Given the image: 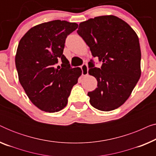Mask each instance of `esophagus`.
<instances>
[{
	"label": "esophagus",
	"mask_w": 156,
	"mask_h": 156,
	"mask_svg": "<svg viewBox=\"0 0 156 156\" xmlns=\"http://www.w3.org/2000/svg\"><path fill=\"white\" fill-rule=\"evenodd\" d=\"M81 69H82V75H87L88 74V66H87V64H83L81 67Z\"/></svg>",
	"instance_id": "34e87169"
}]
</instances>
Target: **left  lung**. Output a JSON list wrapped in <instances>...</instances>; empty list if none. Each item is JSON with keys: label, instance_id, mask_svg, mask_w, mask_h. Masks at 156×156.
<instances>
[{"label": "left lung", "instance_id": "8db88e82", "mask_svg": "<svg viewBox=\"0 0 156 156\" xmlns=\"http://www.w3.org/2000/svg\"><path fill=\"white\" fill-rule=\"evenodd\" d=\"M77 33L97 57L101 67L88 63L89 74L97 80V88L88 92L91 105L109 112L129 99L139 80L140 52L138 37L131 27L114 16H102L81 23Z\"/></svg>", "mask_w": 156, "mask_h": 156}]
</instances>
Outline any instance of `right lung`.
Masks as SVG:
<instances>
[{"instance_id": "right-lung-1", "label": "right lung", "mask_w": 156, "mask_h": 156, "mask_svg": "<svg viewBox=\"0 0 156 156\" xmlns=\"http://www.w3.org/2000/svg\"><path fill=\"white\" fill-rule=\"evenodd\" d=\"M77 27L75 23L50 21L32 27L19 42L15 59L19 82L40 110L54 113L65 108L82 75L63 55L66 38ZM59 60L61 66L56 67Z\"/></svg>"}]
</instances>
